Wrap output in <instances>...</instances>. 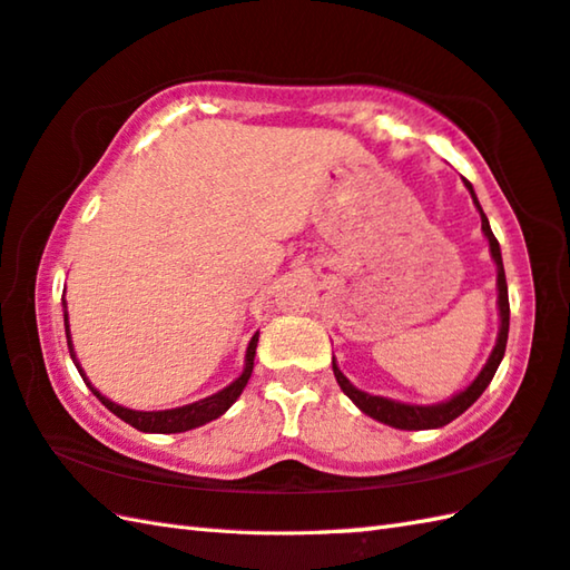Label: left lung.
Returning <instances> with one entry per match:
<instances>
[{
  "label": "left lung",
  "instance_id": "obj_1",
  "mask_svg": "<svg viewBox=\"0 0 570 570\" xmlns=\"http://www.w3.org/2000/svg\"><path fill=\"white\" fill-rule=\"evenodd\" d=\"M464 184H468L472 199H474V204H478V208H480L484 236L490 238V250H492V258L497 263L499 317H502V327H499L497 346H494V352L490 356V362H487L484 368L480 371V376L474 379L462 393H458L455 399H450L448 403H440V405H405V403H396V401H389V399H381V396H368V393L354 389L352 383L346 381V376L342 374V371L336 368V364L332 362L336 383H340L346 396H350L366 415L376 417V421L386 423V425L401 428V431H428V428H443L450 421H455V417L468 411L470 405L482 396L484 389L490 386V381L494 379L497 368H499V362H502L504 350H507V336H509V293H507V275H504V265H502V250H499V240L492 234L490 220H487L482 206L478 202V196H474V191H472V184L470 181H464Z\"/></svg>",
  "mask_w": 570,
  "mask_h": 570
}]
</instances>
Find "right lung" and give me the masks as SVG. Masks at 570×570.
<instances>
[{
	"label": "right lung",
	"mask_w": 570,
	"mask_h": 570,
	"mask_svg": "<svg viewBox=\"0 0 570 570\" xmlns=\"http://www.w3.org/2000/svg\"><path fill=\"white\" fill-rule=\"evenodd\" d=\"M63 305H66V302H63ZM63 322H66V336H68V352H71L73 364L80 371V364L76 362V354H73V346H71V334H68V315H66V312H63ZM255 346H258V332L253 334V340L248 344L246 368H243V374L234 383H230V386H226L224 391H218V393H214V396H208L204 401L181 405V409H171V411H130V409H122V405L108 401L106 396H100V393L88 383L83 371H80V376H83V381L88 383L90 391L96 393L98 401L106 405L108 411L118 415L120 421L137 428V431H142V433H184V431H191V428H199L208 421H214V417L224 415L230 409V405H234V401L240 396L243 389H246V383L253 374Z\"/></svg>",
	"instance_id": "right-lung-1"
}]
</instances>
